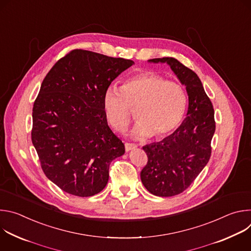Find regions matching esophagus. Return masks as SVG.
Listing matches in <instances>:
<instances>
[{
	"label": "esophagus",
	"mask_w": 251,
	"mask_h": 251,
	"mask_svg": "<svg viewBox=\"0 0 251 251\" xmlns=\"http://www.w3.org/2000/svg\"><path fill=\"white\" fill-rule=\"evenodd\" d=\"M136 147H137V145L134 144V143H125V150L126 151H130Z\"/></svg>",
	"instance_id": "34e87169"
}]
</instances>
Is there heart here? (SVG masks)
I'll return each mask as SVG.
<instances>
[{
  "label": "heart",
  "mask_w": 251,
  "mask_h": 251,
  "mask_svg": "<svg viewBox=\"0 0 251 251\" xmlns=\"http://www.w3.org/2000/svg\"><path fill=\"white\" fill-rule=\"evenodd\" d=\"M187 104L188 96L182 84L153 71L129 77L120 89L107 88L102 98L105 119L115 131L120 132L129 125L135 108L138 121L132 133L136 138L168 136L183 121Z\"/></svg>",
  "instance_id": "1"
}]
</instances>
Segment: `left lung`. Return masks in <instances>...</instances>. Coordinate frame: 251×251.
<instances>
[{"instance_id": "1", "label": "left lung", "mask_w": 251, "mask_h": 251, "mask_svg": "<svg viewBox=\"0 0 251 251\" xmlns=\"http://www.w3.org/2000/svg\"><path fill=\"white\" fill-rule=\"evenodd\" d=\"M167 62L189 95L186 119L173 134L143 147L148 157L141 171L144 187L158 197H173L187 190L207 164L216 131L214 110L195 71L174 57L153 58Z\"/></svg>"}]
</instances>
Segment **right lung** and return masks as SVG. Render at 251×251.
I'll return each instance as SVG.
<instances>
[{"mask_svg": "<svg viewBox=\"0 0 251 251\" xmlns=\"http://www.w3.org/2000/svg\"><path fill=\"white\" fill-rule=\"evenodd\" d=\"M133 63L74 50L45 77L32 107L31 142L45 175L65 193L82 198L100 193L110 163L125 153L105 119L102 98Z\"/></svg>", "mask_w": 251, "mask_h": 251, "instance_id": "right-lung-1", "label": "right lung"}]
</instances>
